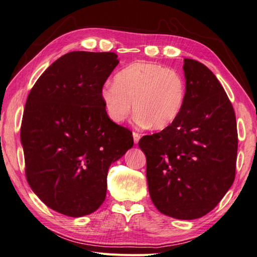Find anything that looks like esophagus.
<instances>
[{"instance_id": "34e87169", "label": "esophagus", "mask_w": 257, "mask_h": 257, "mask_svg": "<svg viewBox=\"0 0 257 257\" xmlns=\"http://www.w3.org/2000/svg\"><path fill=\"white\" fill-rule=\"evenodd\" d=\"M133 138H134V143L135 144H138V142H139V139H141V134H138V133H133Z\"/></svg>"}]
</instances>
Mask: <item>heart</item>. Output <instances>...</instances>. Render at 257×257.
<instances>
[{"label": "heart", "mask_w": 257, "mask_h": 257, "mask_svg": "<svg viewBox=\"0 0 257 257\" xmlns=\"http://www.w3.org/2000/svg\"><path fill=\"white\" fill-rule=\"evenodd\" d=\"M186 97L183 77L174 69L151 62L131 63L106 82L100 98L109 118L121 123L133 109L143 125L164 130L181 114Z\"/></svg>", "instance_id": "1"}]
</instances>
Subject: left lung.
<instances>
[{
	"instance_id": "obj_1",
	"label": "left lung",
	"mask_w": 257,
	"mask_h": 257,
	"mask_svg": "<svg viewBox=\"0 0 257 257\" xmlns=\"http://www.w3.org/2000/svg\"><path fill=\"white\" fill-rule=\"evenodd\" d=\"M186 97L177 121L138 145L147 158L152 203L179 220L204 216L235 180L238 149L234 108L214 74L184 59Z\"/></svg>"
}]
</instances>
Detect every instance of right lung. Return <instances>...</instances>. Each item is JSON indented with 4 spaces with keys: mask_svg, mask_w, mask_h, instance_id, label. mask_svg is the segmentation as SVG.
Here are the masks:
<instances>
[{
    "mask_svg": "<svg viewBox=\"0 0 257 257\" xmlns=\"http://www.w3.org/2000/svg\"><path fill=\"white\" fill-rule=\"evenodd\" d=\"M118 63L113 52H68L28 96L20 133L27 180L59 213L79 217L97 210L106 197L108 169L134 145L100 98Z\"/></svg>",
    "mask_w": 257,
    "mask_h": 257,
    "instance_id": "add662e5",
    "label": "right lung"
}]
</instances>
